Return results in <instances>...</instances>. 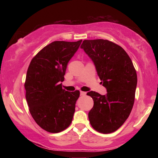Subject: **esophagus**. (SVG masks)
<instances>
[{"mask_svg": "<svg viewBox=\"0 0 158 158\" xmlns=\"http://www.w3.org/2000/svg\"><path fill=\"white\" fill-rule=\"evenodd\" d=\"M80 94H81V96H85V94H86V93L85 92H83V91H81V93H80Z\"/></svg>", "mask_w": 158, "mask_h": 158, "instance_id": "esophagus-1", "label": "esophagus"}]
</instances>
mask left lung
<instances>
[{
	"instance_id": "left-lung-1",
	"label": "left lung",
	"mask_w": 158,
	"mask_h": 158,
	"mask_svg": "<svg viewBox=\"0 0 158 158\" xmlns=\"http://www.w3.org/2000/svg\"><path fill=\"white\" fill-rule=\"evenodd\" d=\"M81 48L94 62L107 94L87 93L94 99L88 113L95 130L109 134L117 130L129 117L137 84V73L130 57L122 47L105 40H84Z\"/></svg>"
}]
</instances>
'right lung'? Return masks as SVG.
<instances>
[{
  "label": "right lung",
  "mask_w": 158,
  "mask_h": 158,
  "mask_svg": "<svg viewBox=\"0 0 158 158\" xmlns=\"http://www.w3.org/2000/svg\"><path fill=\"white\" fill-rule=\"evenodd\" d=\"M81 42H52L39 52L28 68L24 87L29 111L36 124L49 132H60L72 122L80 91H66L60 83Z\"/></svg>",
  "instance_id": "obj_1"
}]
</instances>
